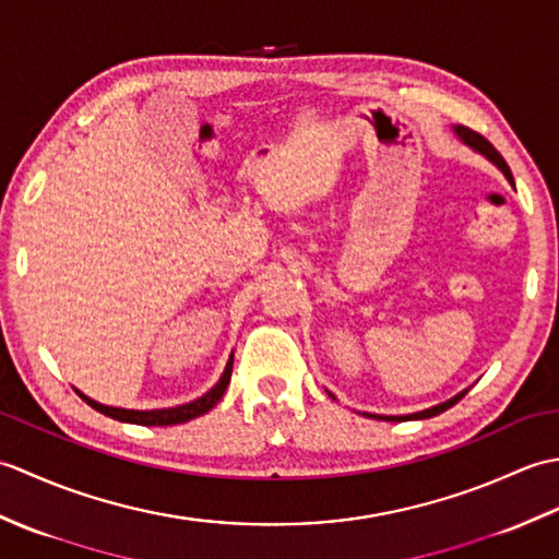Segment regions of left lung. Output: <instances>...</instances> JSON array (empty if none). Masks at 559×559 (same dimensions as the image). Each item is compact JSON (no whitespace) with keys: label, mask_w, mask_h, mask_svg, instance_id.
<instances>
[{"label":"left lung","mask_w":559,"mask_h":559,"mask_svg":"<svg viewBox=\"0 0 559 559\" xmlns=\"http://www.w3.org/2000/svg\"><path fill=\"white\" fill-rule=\"evenodd\" d=\"M454 132L459 134V139L463 141V144L466 146H471L473 151H478V153H483L485 158L488 160H492L497 168H500L502 173H504V177L509 180V185H514V177H512V170H509V165L504 163V158L500 156V151H497L488 139L485 136H480V134H476V132H471V129H466V127H454ZM468 394V389H463L461 394H456L454 399H449V401H444V403H439V406H432V408H427V411H420V413H411V415H372V413H365L367 418H379V420H394V423H403V420H423V418H435V415H439V413H444L447 408H451L454 406V403H459L463 396Z\"/></svg>","instance_id":"8db88e82"}]
</instances>
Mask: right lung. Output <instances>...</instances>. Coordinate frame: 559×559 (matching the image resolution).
<instances>
[{
	"instance_id": "right-lung-1",
	"label": "right lung",
	"mask_w": 559,
	"mask_h": 559,
	"mask_svg": "<svg viewBox=\"0 0 559 559\" xmlns=\"http://www.w3.org/2000/svg\"><path fill=\"white\" fill-rule=\"evenodd\" d=\"M230 374H233V355L228 365H225V372L218 379V384L213 386L211 391H206L204 396L197 399V401H189L185 406H175V408H160V411H129V408H112V406H103V403L88 399L86 394H81L76 389V394L88 403L91 408H96L98 413L108 415L112 420H120V423H134V425H177V423H187V420H194L199 415L209 413L216 403L223 399L225 389L230 384Z\"/></svg>"
}]
</instances>
